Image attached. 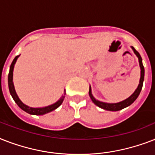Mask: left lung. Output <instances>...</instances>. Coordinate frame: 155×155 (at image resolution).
Wrapping results in <instances>:
<instances>
[{
  "label": "left lung",
  "instance_id": "1",
  "mask_svg": "<svg viewBox=\"0 0 155 155\" xmlns=\"http://www.w3.org/2000/svg\"><path fill=\"white\" fill-rule=\"evenodd\" d=\"M131 48L133 49L134 54L137 55V57L138 58V62H139V66L140 68H141V77H140V81L139 84L137 86V89L135 90L134 92L133 93L130 97H128L127 99H125V101H122L118 102V103H105V102H101L97 101L94 98V97L92 96V89H91V86L89 87V97L90 98L92 99V102L97 105L100 108H103V109H105V110L108 111H119L120 109H123V108H126L128 106H130V104H132L135 101V100L137 99V97L139 96L140 92H141V90L142 88V85H143V81H144V75H145V69L144 67H143V64H142V57L140 55V54L134 49V47H131Z\"/></svg>",
  "mask_w": 155,
  "mask_h": 155
}]
</instances>
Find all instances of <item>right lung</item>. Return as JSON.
<instances>
[{
	"instance_id": "right-lung-1",
	"label": "right lung",
	"mask_w": 155,
	"mask_h": 155,
	"mask_svg": "<svg viewBox=\"0 0 155 155\" xmlns=\"http://www.w3.org/2000/svg\"><path fill=\"white\" fill-rule=\"evenodd\" d=\"M18 57H19V55L16 56L15 58H14V59L13 60V62H12V63H11L10 68H9V72H8V89H9L11 96L13 97V99L14 100V101L16 102V104H17L23 111H25V112L30 113V114H32V115H43V114H46V113H50V112H52L53 110H54V109H56L57 108H58V107L62 104L63 100H64V97H65V90H64V92H63V95L62 96V97L58 100V101L55 102V103L53 104H51V105L47 106V107H42V108H32V107L27 106L26 104L22 103L21 101L19 99V97H18V95L16 93L15 88H14V85H13V68H14V65H15L16 61H17Z\"/></svg>"
}]
</instances>
